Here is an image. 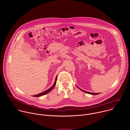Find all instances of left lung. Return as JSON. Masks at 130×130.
I'll return each mask as SVG.
<instances>
[{
    "label": "left lung",
    "mask_w": 130,
    "mask_h": 130,
    "mask_svg": "<svg viewBox=\"0 0 130 130\" xmlns=\"http://www.w3.org/2000/svg\"><path fill=\"white\" fill-rule=\"evenodd\" d=\"M80 89H81V90H82V91H83L84 92H86V93H87V94H91V95H98V94H99V93H93V92H88V91H85V90H82V89H80V88H79Z\"/></svg>",
    "instance_id": "8db88e82"
}]
</instances>
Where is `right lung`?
Listing matches in <instances>:
<instances>
[{
    "label": "right lung",
    "mask_w": 130,
    "mask_h": 130,
    "mask_svg": "<svg viewBox=\"0 0 130 130\" xmlns=\"http://www.w3.org/2000/svg\"><path fill=\"white\" fill-rule=\"evenodd\" d=\"M57 77H56V78H55V82H54V84L49 88V89H47V90H45V91H44V92H41V93H40V94H38V95H34V96H33V97H40V96H43V95H45V94H47V93H48L49 92H50L53 88H54V86H55V84H56V81H57Z\"/></svg>",
    "instance_id": "obj_1"
}]
</instances>
